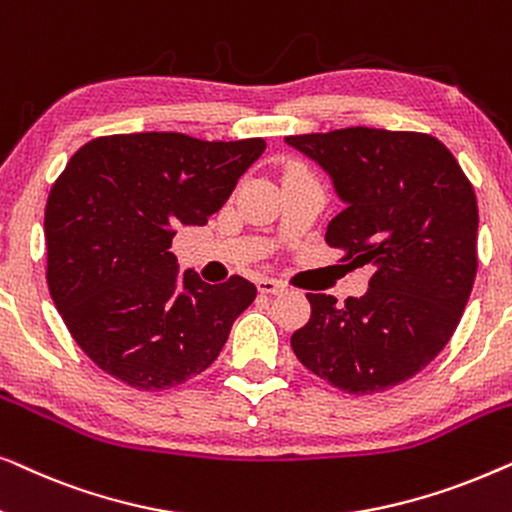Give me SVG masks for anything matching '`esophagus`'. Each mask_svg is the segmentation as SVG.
Masks as SVG:
<instances>
[{"label":"esophagus","mask_w":512,"mask_h":512,"mask_svg":"<svg viewBox=\"0 0 512 512\" xmlns=\"http://www.w3.org/2000/svg\"><path fill=\"white\" fill-rule=\"evenodd\" d=\"M256 286H258V291L265 293V296H275V293L286 291V284L284 282H279V279H268V277L258 279Z\"/></svg>","instance_id":"34e87169"}]
</instances>
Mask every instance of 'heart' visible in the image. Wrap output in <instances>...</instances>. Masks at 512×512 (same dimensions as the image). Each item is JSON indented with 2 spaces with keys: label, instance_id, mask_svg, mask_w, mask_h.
Wrapping results in <instances>:
<instances>
[{
  "label": "heart",
  "instance_id": "1",
  "mask_svg": "<svg viewBox=\"0 0 512 512\" xmlns=\"http://www.w3.org/2000/svg\"><path fill=\"white\" fill-rule=\"evenodd\" d=\"M291 172H307L303 165H298V163H291L289 167H286V174H291Z\"/></svg>",
  "mask_w": 512,
  "mask_h": 512
}]
</instances>
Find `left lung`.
Instances as JSON below:
<instances>
[{
    "label": "left lung",
    "instance_id": "8db88e82",
    "mask_svg": "<svg viewBox=\"0 0 512 512\" xmlns=\"http://www.w3.org/2000/svg\"><path fill=\"white\" fill-rule=\"evenodd\" d=\"M286 142L333 177L345 209L326 244L373 268L368 293H307L310 321L291 335L307 370L347 394L415 377L450 342L478 272V200L457 158L424 132L342 128Z\"/></svg>",
    "mask_w": 512,
    "mask_h": 512
}]
</instances>
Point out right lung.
Listing matches in <instances>:
<instances>
[{
	"label": "right lung",
	"mask_w": 512,
	"mask_h": 512,
	"mask_svg": "<svg viewBox=\"0 0 512 512\" xmlns=\"http://www.w3.org/2000/svg\"><path fill=\"white\" fill-rule=\"evenodd\" d=\"M263 149L261 137L135 132L74 153L46 202V282L97 368L163 391L212 366L256 286L240 275L223 284L193 270L179 277L174 228L205 226Z\"/></svg>",
	"instance_id": "add662e5"
}]
</instances>
